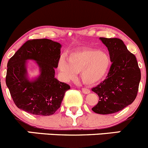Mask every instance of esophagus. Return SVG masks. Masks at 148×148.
I'll list each match as a JSON object with an SVG mask.
<instances>
[{
  "label": "esophagus",
  "instance_id": "1",
  "mask_svg": "<svg viewBox=\"0 0 148 148\" xmlns=\"http://www.w3.org/2000/svg\"><path fill=\"white\" fill-rule=\"evenodd\" d=\"M82 91H83V93H85V94H88V93H90V90H89L88 88H82Z\"/></svg>",
  "mask_w": 148,
  "mask_h": 148
}]
</instances>
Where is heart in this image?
Wrapping results in <instances>:
<instances>
[{"mask_svg": "<svg viewBox=\"0 0 148 148\" xmlns=\"http://www.w3.org/2000/svg\"><path fill=\"white\" fill-rule=\"evenodd\" d=\"M110 65V58L106 52L88 49L72 52L68 59L61 58L58 69L65 81L75 78L77 74L81 73V78L86 84L94 85L106 77Z\"/></svg>", "mask_w": 148, "mask_h": 148, "instance_id": "b5f03b06", "label": "heart"}]
</instances>
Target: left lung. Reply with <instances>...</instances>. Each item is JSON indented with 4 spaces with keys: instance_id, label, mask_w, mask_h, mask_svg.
Segmentation results:
<instances>
[{
    "instance_id": "left-lung-1",
    "label": "left lung",
    "mask_w": 148,
    "mask_h": 148,
    "mask_svg": "<svg viewBox=\"0 0 148 148\" xmlns=\"http://www.w3.org/2000/svg\"><path fill=\"white\" fill-rule=\"evenodd\" d=\"M108 48L112 62L103 82L92 88L97 93L99 103L92 108L100 114H109L131 104L137 95L141 73L136 57L118 38L100 37Z\"/></svg>"
}]
</instances>
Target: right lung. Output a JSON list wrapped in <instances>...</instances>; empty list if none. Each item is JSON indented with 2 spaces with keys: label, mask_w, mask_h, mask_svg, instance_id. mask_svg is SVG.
Segmentation results:
<instances>
[{
  "label": "right lung",
  "mask_w": 148,
  "mask_h": 148,
  "mask_svg": "<svg viewBox=\"0 0 148 148\" xmlns=\"http://www.w3.org/2000/svg\"><path fill=\"white\" fill-rule=\"evenodd\" d=\"M61 45L48 39L28 40L10 58L7 64L5 83L16 106L29 114L49 116L60 107L67 83L55 77V68L60 58ZM36 61L40 75L30 81L26 60Z\"/></svg>",
  "instance_id": "1"
}]
</instances>
